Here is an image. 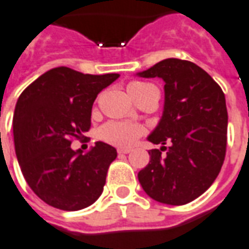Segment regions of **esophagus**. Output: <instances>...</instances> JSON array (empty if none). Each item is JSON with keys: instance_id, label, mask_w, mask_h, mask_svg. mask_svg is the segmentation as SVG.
<instances>
[{"instance_id": "34e87169", "label": "esophagus", "mask_w": 249, "mask_h": 249, "mask_svg": "<svg viewBox=\"0 0 249 249\" xmlns=\"http://www.w3.org/2000/svg\"><path fill=\"white\" fill-rule=\"evenodd\" d=\"M117 152H119V154H129L130 148H124V147H120V148H117Z\"/></svg>"}]
</instances>
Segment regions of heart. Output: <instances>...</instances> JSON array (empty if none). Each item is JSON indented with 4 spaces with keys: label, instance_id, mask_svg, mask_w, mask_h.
Returning <instances> with one entry per match:
<instances>
[{
    "label": "heart",
    "instance_id": "heart-1",
    "mask_svg": "<svg viewBox=\"0 0 249 249\" xmlns=\"http://www.w3.org/2000/svg\"><path fill=\"white\" fill-rule=\"evenodd\" d=\"M152 86L154 85H151V83L132 82L128 86V91L133 98ZM142 133V128L140 125L129 124V123H117V121L107 123L100 129V136L102 140L114 144V145H120V147L132 145Z\"/></svg>",
    "mask_w": 249,
    "mask_h": 249
}]
</instances>
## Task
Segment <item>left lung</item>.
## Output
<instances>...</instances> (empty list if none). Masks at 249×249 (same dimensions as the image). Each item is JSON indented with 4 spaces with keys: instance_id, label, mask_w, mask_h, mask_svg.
Returning a JSON list of instances; mask_svg holds the SVG:
<instances>
[{
    "instance_id": "left-lung-1",
    "label": "left lung",
    "mask_w": 249,
    "mask_h": 249,
    "mask_svg": "<svg viewBox=\"0 0 249 249\" xmlns=\"http://www.w3.org/2000/svg\"><path fill=\"white\" fill-rule=\"evenodd\" d=\"M136 75L164 82L163 113L147 137L161 144L160 151H148L149 163L137 174L139 182L158 202H191L212 186L224 163L225 95L206 71L187 60L164 59ZM166 142L168 147H164Z\"/></svg>"
}]
</instances>
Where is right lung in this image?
I'll return each instance as SVG.
<instances>
[{
	"mask_svg": "<svg viewBox=\"0 0 249 249\" xmlns=\"http://www.w3.org/2000/svg\"><path fill=\"white\" fill-rule=\"evenodd\" d=\"M119 76L56 67L40 75L17 100L13 116L17 160L29 187L53 208L85 209L102 194L117 151L97 142L83 154L71 148V139H82L88 132L97 95Z\"/></svg>",
	"mask_w": 249,
	"mask_h": 249,
	"instance_id": "1",
	"label": "right lung"
}]
</instances>
